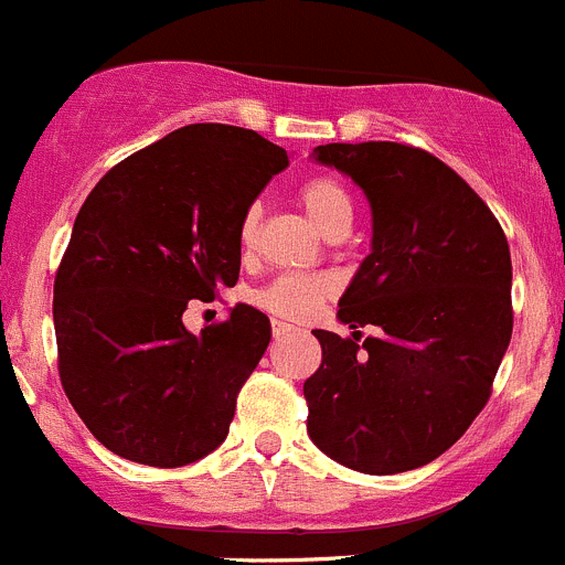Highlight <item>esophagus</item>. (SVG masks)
I'll return each mask as SVG.
<instances>
[{
    "mask_svg": "<svg viewBox=\"0 0 565 565\" xmlns=\"http://www.w3.org/2000/svg\"><path fill=\"white\" fill-rule=\"evenodd\" d=\"M295 328L289 326V322H281V320H273V337L276 339H281V337H289V333H292Z\"/></svg>",
    "mask_w": 565,
    "mask_h": 565,
    "instance_id": "esophagus-1",
    "label": "esophagus"
}]
</instances>
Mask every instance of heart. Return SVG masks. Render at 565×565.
Segmentation results:
<instances>
[{
	"instance_id": "b5f03b06",
	"label": "heart",
	"mask_w": 565,
	"mask_h": 565,
	"mask_svg": "<svg viewBox=\"0 0 565 565\" xmlns=\"http://www.w3.org/2000/svg\"><path fill=\"white\" fill-rule=\"evenodd\" d=\"M298 201L303 204L306 215L311 217L322 234H331L333 228L350 226L353 217V201L350 193L331 177H315L300 184ZM262 206L254 204L245 210L239 221V248L250 250L259 237ZM333 295V281L328 276H303V273H287V276L273 278L267 287L254 295L256 306H262L270 315L284 317V320H309L317 315L322 303Z\"/></svg>"
}]
</instances>
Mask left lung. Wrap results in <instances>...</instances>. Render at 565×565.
<instances>
[{
    "mask_svg": "<svg viewBox=\"0 0 565 565\" xmlns=\"http://www.w3.org/2000/svg\"><path fill=\"white\" fill-rule=\"evenodd\" d=\"M315 160L370 201L372 248L337 317L377 337L315 331L322 364L303 383L306 430L355 472H408L450 450L489 403L513 331L511 248L483 199L428 151L328 143Z\"/></svg>",
    "mask_w": 565,
    "mask_h": 565,
    "instance_id": "8db88e82",
    "label": "left lung"
}]
</instances>
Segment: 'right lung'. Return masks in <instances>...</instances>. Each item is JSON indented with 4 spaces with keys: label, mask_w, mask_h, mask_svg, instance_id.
Here are the masks:
<instances>
[{
    "label": "right lung",
    "mask_w": 565,
    "mask_h": 565,
    "mask_svg": "<svg viewBox=\"0 0 565 565\" xmlns=\"http://www.w3.org/2000/svg\"><path fill=\"white\" fill-rule=\"evenodd\" d=\"M281 146L254 129L190 124L104 173L54 278L60 381L87 430L126 461L173 469L228 436L270 320L237 303L201 333L190 300L239 278V221Z\"/></svg>",
    "instance_id": "right-lung-1"
}]
</instances>
